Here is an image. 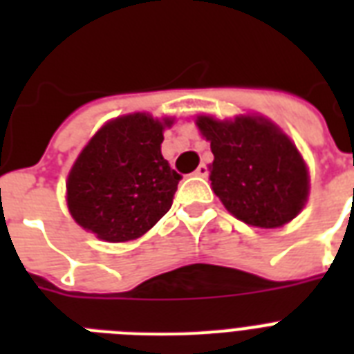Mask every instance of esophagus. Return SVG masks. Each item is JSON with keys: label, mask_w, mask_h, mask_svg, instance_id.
<instances>
[{"label": "esophagus", "mask_w": 354, "mask_h": 354, "mask_svg": "<svg viewBox=\"0 0 354 354\" xmlns=\"http://www.w3.org/2000/svg\"><path fill=\"white\" fill-rule=\"evenodd\" d=\"M194 174H196V176H202V178L209 176V167L205 165V163H202V165H198V169L194 171Z\"/></svg>", "instance_id": "1"}]
</instances>
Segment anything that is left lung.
I'll return each mask as SVG.
<instances>
[{
	"instance_id": "obj_1",
	"label": "left lung",
	"mask_w": 354,
	"mask_h": 354,
	"mask_svg": "<svg viewBox=\"0 0 354 354\" xmlns=\"http://www.w3.org/2000/svg\"><path fill=\"white\" fill-rule=\"evenodd\" d=\"M196 124L215 156L209 176L213 191L239 221L279 227L303 209L308 194L307 167L277 127L264 119L216 121L205 115Z\"/></svg>"
}]
</instances>
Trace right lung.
Listing matches in <instances>:
<instances>
[{
  "label": "right lung",
  "instance_id": "add662e5",
  "mask_svg": "<svg viewBox=\"0 0 354 354\" xmlns=\"http://www.w3.org/2000/svg\"><path fill=\"white\" fill-rule=\"evenodd\" d=\"M147 113L108 122L80 152L68 178L79 226L108 242L147 233L171 209L182 176L161 156L163 127Z\"/></svg>",
  "mask_w": 354,
  "mask_h": 354
}]
</instances>
